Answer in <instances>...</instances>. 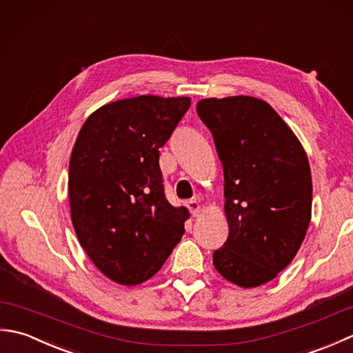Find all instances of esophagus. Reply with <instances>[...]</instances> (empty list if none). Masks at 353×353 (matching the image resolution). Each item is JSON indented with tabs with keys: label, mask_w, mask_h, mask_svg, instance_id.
I'll return each mask as SVG.
<instances>
[{
	"label": "esophagus",
	"mask_w": 353,
	"mask_h": 353,
	"mask_svg": "<svg viewBox=\"0 0 353 353\" xmlns=\"http://www.w3.org/2000/svg\"><path fill=\"white\" fill-rule=\"evenodd\" d=\"M186 206H188V209H190V212H191V215L192 216H197L199 215V212H200V205H199V201L197 200H188L186 201Z\"/></svg>",
	"instance_id": "1"
}]
</instances>
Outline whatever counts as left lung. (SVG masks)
<instances>
[{"label":"left lung","mask_w":353,"mask_h":353,"mask_svg":"<svg viewBox=\"0 0 353 353\" xmlns=\"http://www.w3.org/2000/svg\"><path fill=\"white\" fill-rule=\"evenodd\" d=\"M197 114L224 171L229 236L214 252V267L238 287H258L294 259L308 230V157L277 112L254 97L200 100Z\"/></svg>","instance_id":"obj_1"}]
</instances>
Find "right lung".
Wrapping results in <instances>:
<instances>
[{"label": "right lung", "instance_id": "add662e5", "mask_svg": "<svg viewBox=\"0 0 353 353\" xmlns=\"http://www.w3.org/2000/svg\"><path fill=\"white\" fill-rule=\"evenodd\" d=\"M190 106L188 97L119 100L79 132L68 171L71 220L88 256L117 283L154 276L185 234L188 209L165 197L159 148Z\"/></svg>", "mask_w": 353, "mask_h": 353}]
</instances>
